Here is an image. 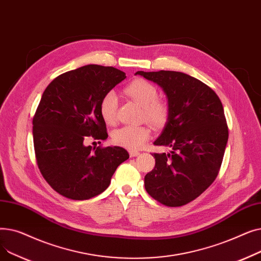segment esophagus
Segmentation results:
<instances>
[{"label":"esophagus","instance_id":"1","mask_svg":"<svg viewBox=\"0 0 261 261\" xmlns=\"http://www.w3.org/2000/svg\"><path fill=\"white\" fill-rule=\"evenodd\" d=\"M129 153H130V156H131V158H134V156H138V155L140 154V152L138 151V150H130V151H129Z\"/></svg>","mask_w":261,"mask_h":261}]
</instances>
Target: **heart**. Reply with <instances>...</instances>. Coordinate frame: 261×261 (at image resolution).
I'll use <instances>...</instances> for the list:
<instances>
[{
  "mask_svg": "<svg viewBox=\"0 0 261 261\" xmlns=\"http://www.w3.org/2000/svg\"><path fill=\"white\" fill-rule=\"evenodd\" d=\"M125 93L136 103L143 107L145 119L154 126H161L169 115L168 103L158 99L156 87L145 79L136 78L125 88ZM117 96L114 92L103 95L99 105V113L107 125L116 121ZM150 129L147 126H125L113 133V142L116 145L131 150L141 148L149 139Z\"/></svg>",
  "mask_w": 261,
  "mask_h": 261,
  "instance_id": "b5f03b06",
  "label": "heart"
}]
</instances>
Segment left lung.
Wrapping results in <instances>:
<instances>
[{
    "mask_svg": "<svg viewBox=\"0 0 261 261\" xmlns=\"http://www.w3.org/2000/svg\"><path fill=\"white\" fill-rule=\"evenodd\" d=\"M155 82L168 98L169 115L155 146V166L145 176L147 193L170 207L185 205L206 190L220 170L228 128L220 98L195 77L173 71L136 72Z\"/></svg>",
    "mask_w": 261,
    "mask_h": 261,
    "instance_id": "left-lung-1",
    "label": "left lung"
}]
</instances>
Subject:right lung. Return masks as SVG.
<instances>
[{
  "label": "right lung",
  "mask_w": 261,
  "mask_h": 261,
  "mask_svg": "<svg viewBox=\"0 0 261 261\" xmlns=\"http://www.w3.org/2000/svg\"><path fill=\"white\" fill-rule=\"evenodd\" d=\"M126 74L113 66L88 64L55 78L42 94L33 119L38 167L61 196L88 200L105 191L122 162L121 147L87 146L108 138L99 105Z\"/></svg>",
  "instance_id": "add662e5"
}]
</instances>
